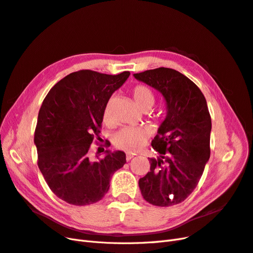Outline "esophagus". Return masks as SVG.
I'll return each instance as SVG.
<instances>
[{"instance_id": "esophagus-1", "label": "esophagus", "mask_w": 253, "mask_h": 253, "mask_svg": "<svg viewBox=\"0 0 253 253\" xmlns=\"http://www.w3.org/2000/svg\"><path fill=\"white\" fill-rule=\"evenodd\" d=\"M132 158H133V155L129 154V153H126V160H127V162H129V160H131Z\"/></svg>"}]
</instances>
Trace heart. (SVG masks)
<instances>
[{
    "instance_id": "heart-1",
    "label": "heart",
    "mask_w": 253,
    "mask_h": 253,
    "mask_svg": "<svg viewBox=\"0 0 253 253\" xmlns=\"http://www.w3.org/2000/svg\"><path fill=\"white\" fill-rule=\"evenodd\" d=\"M133 98L137 106L142 111L143 109L152 108L155 101V97L153 91L144 85H137L133 90ZM110 116L109 105L104 110L103 117L108 121ZM149 133L143 127H124L114 136V144L116 148L126 152H136L141 149L147 142Z\"/></svg>"
}]
</instances>
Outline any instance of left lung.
Listing matches in <instances>:
<instances>
[{"label":"left lung","mask_w":253,"mask_h":253,"mask_svg":"<svg viewBox=\"0 0 253 253\" xmlns=\"http://www.w3.org/2000/svg\"><path fill=\"white\" fill-rule=\"evenodd\" d=\"M133 76L158 90L167 109L152 140L159 155L149 158L150 172L138 181L141 195L157 207L177 205L193 192L210 158L211 117L206 98L194 82L172 68Z\"/></svg>","instance_id":"left-lung-1"}]
</instances>
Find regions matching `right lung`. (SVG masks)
Returning <instances> with one entry per match:
<instances>
[{
    "mask_svg": "<svg viewBox=\"0 0 253 253\" xmlns=\"http://www.w3.org/2000/svg\"><path fill=\"white\" fill-rule=\"evenodd\" d=\"M129 75L75 72L56 83L45 97L35 132L38 166L60 200L75 206L99 202L109 191L113 174L126 163L122 151L106 150L96 162L87 153L100 133L111 96Z\"/></svg>",
    "mask_w": 253,
    "mask_h": 253,
    "instance_id": "right-lung-1",
    "label": "right lung"
}]
</instances>
